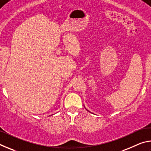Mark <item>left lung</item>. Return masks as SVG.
<instances>
[{"label":"left lung","instance_id":"8db88e82","mask_svg":"<svg viewBox=\"0 0 151 151\" xmlns=\"http://www.w3.org/2000/svg\"><path fill=\"white\" fill-rule=\"evenodd\" d=\"M87 111H88V110H87Z\"/></svg>","mask_w":151,"mask_h":151}]
</instances>
